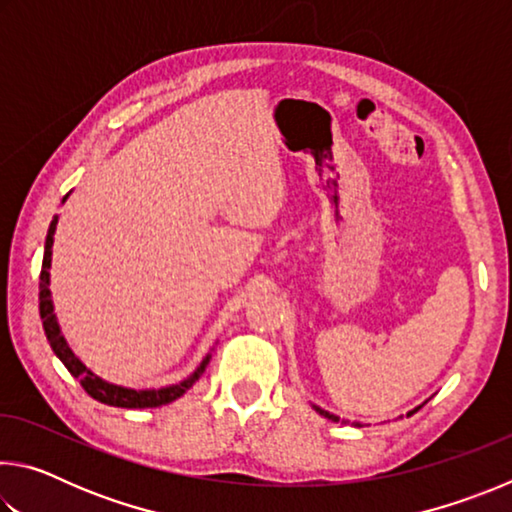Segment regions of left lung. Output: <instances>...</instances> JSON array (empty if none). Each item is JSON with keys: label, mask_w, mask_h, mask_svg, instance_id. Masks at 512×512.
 Instances as JSON below:
<instances>
[{"label": "left lung", "mask_w": 512, "mask_h": 512, "mask_svg": "<svg viewBox=\"0 0 512 512\" xmlns=\"http://www.w3.org/2000/svg\"><path fill=\"white\" fill-rule=\"evenodd\" d=\"M314 409L320 413V415H325V418H329V420H334V422H339V418H336V415H332V413H327V411H323V409H318V406H314ZM415 411H420V406L418 409H413V411H409L406 415H413ZM357 427H361V424H357Z\"/></svg>", "instance_id": "8db88e82"}]
</instances>
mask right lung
Here are the masks:
<instances>
[{"label":"right lung","instance_id":"obj_1","mask_svg":"<svg viewBox=\"0 0 512 512\" xmlns=\"http://www.w3.org/2000/svg\"><path fill=\"white\" fill-rule=\"evenodd\" d=\"M67 196L63 198V203L67 201ZM56 225H58V216H54L49 223L47 239H45V257H42V271H40V318H42V327H45L47 341L51 345V350L56 352V357L65 363V368L72 372L76 379L81 381L85 393L108 406H121V409H153V406L169 404L173 400H178L180 395H185L189 388L196 384L198 377L205 372L212 354H207V357L201 361V366H198L185 381H180V384L164 386V388H158V391H155V388H151V391H135V388H124V386L110 384V381H103L101 377L94 375L92 370L85 368L83 363L76 359V354L69 350L65 336L60 334L58 320L54 314V302H51V291H49L51 246H54Z\"/></svg>","mask_w":512,"mask_h":512}]
</instances>
